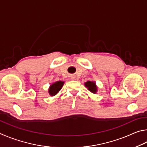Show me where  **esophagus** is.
I'll list each match as a JSON object with an SVG mask.
<instances>
[{"label": "esophagus", "mask_w": 147, "mask_h": 147, "mask_svg": "<svg viewBox=\"0 0 147 147\" xmlns=\"http://www.w3.org/2000/svg\"><path fill=\"white\" fill-rule=\"evenodd\" d=\"M71 79H72V80H74V78H71Z\"/></svg>", "instance_id": "esophagus-1"}]
</instances>
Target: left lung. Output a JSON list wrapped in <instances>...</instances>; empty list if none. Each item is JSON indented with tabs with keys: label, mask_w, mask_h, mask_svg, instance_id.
<instances>
[{
	"label": "left lung",
	"mask_w": 147,
	"mask_h": 147,
	"mask_svg": "<svg viewBox=\"0 0 147 147\" xmlns=\"http://www.w3.org/2000/svg\"><path fill=\"white\" fill-rule=\"evenodd\" d=\"M84 86L86 87L88 90L93 94H96L97 92V86L95 81H88L84 83Z\"/></svg>",
	"instance_id": "8db88e82"
}]
</instances>
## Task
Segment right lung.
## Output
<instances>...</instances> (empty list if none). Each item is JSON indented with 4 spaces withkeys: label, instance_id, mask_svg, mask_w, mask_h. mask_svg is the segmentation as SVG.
<instances>
[{
    "label": "right lung",
    "instance_id": "obj_1",
    "mask_svg": "<svg viewBox=\"0 0 147 147\" xmlns=\"http://www.w3.org/2000/svg\"><path fill=\"white\" fill-rule=\"evenodd\" d=\"M64 82L62 81H59L54 82L52 84H51L50 87L48 88V93L51 96H55V95L59 93V92L63 88Z\"/></svg>",
    "mask_w": 147,
    "mask_h": 147
}]
</instances>
